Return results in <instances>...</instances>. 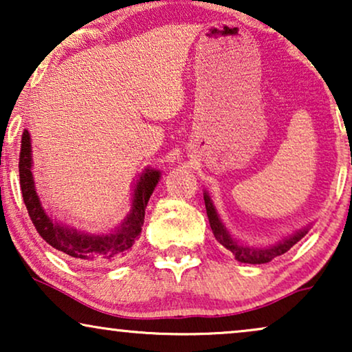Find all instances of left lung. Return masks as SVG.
<instances>
[{
  "label": "left lung",
  "mask_w": 352,
  "mask_h": 352,
  "mask_svg": "<svg viewBox=\"0 0 352 352\" xmlns=\"http://www.w3.org/2000/svg\"><path fill=\"white\" fill-rule=\"evenodd\" d=\"M204 199H205V206H206V214H208L211 230H213L216 240H218V242L223 245L224 248H228L229 252H232L235 259L240 263H248V264L269 263L271 259L280 256V254H283V253H287L288 250L293 247V245H295L296 242H300V240L307 234V229L300 230V232L292 235V237L282 240V242H278L276 245H271V247H264V248L243 247V245L235 242V240L229 235L228 230H226L223 223H221L218 218V214H216V210H214L213 204H211L208 194H205Z\"/></svg>",
  "instance_id": "obj_1"
}]
</instances>
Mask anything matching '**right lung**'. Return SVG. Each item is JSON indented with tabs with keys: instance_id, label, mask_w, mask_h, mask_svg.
Returning a JSON list of instances; mask_svg holds the SVG:
<instances>
[{
	"instance_id": "1",
	"label": "right lung",
	"mask_w": 352,
	"mask_h": 352,
	"mask_svg": "<svg viewBox=\"0 0 352 352\" xmlns=\"http://www.w3.org/2000/svg\"><path fill=\"white\" fill-rule=\"evenodd\" d=\"M19 176H21L23 204L27 206L28 216H30L36 232L52 248L85 263H113L129 252V248L141 235L147 201L160 179V173L155 170L142 173L136 189H134L133 210L122 228L109 235H88L64 228L52 221L51 216L41 206L32 176V142L27 129L22 134Z\"/></svg>"
}]
</instances>
